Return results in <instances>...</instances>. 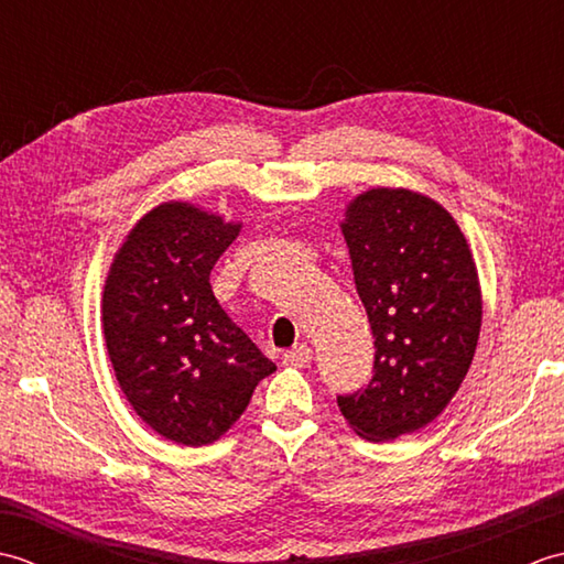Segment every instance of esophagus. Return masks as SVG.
<instances>
[{
    "label": "esophagus",
    "instance_id": "1",
    "mask_svg": "<svg viewBox=\"0 0 564 564\" xmlns=\"http://www.w3.org/2000/svg\"><path fill=\"white\" fill-rule=\"evenodd\" d=\"M310 361H313V351H310V346H307V344L293 346L291 351H285V354H283V364H285V366L303 368V366H307Z\"/></svg>",
    "mask_w": 564,
    "mask_h": 564
}]
</instances>
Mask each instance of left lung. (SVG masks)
Wrapping results in <instances>:
<instances>
[{
  "instance_id": "8db88e82",
  "label": "left lung",
  "mask_w": 564,
  "mask_h": 564,
  "mask_svg": "<svg viewBox=\"0 0 564 564\" xmlns=\"http://www.w3.org/2000/svg\"><path fill=\"white\" fill-rule=\"evenodd\" d=\"M341 232L376 361L368 386L337 404L361 436L392 441L434 422L458 392L480 337V281L451 213L414 191H366Z\"/></svg>"
}]
</instances>
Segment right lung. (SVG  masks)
<instances>
[{
    "label": "right lung",
    "mask_w": 564,
    "mask_h": 564,
    "mask_svg": "<svg viewBox=\"0 0 564 564\" xmlns=\"http://www.w3.org/2000/svg\"><path fill=\"white\" fill-rule=\"evenodd\" d=\"M237 235L220 215L164 203L130 230L106 279L104 334L118 386L142 422L184 446L220 438L275 370L210 289Z\"/></svg>",
    "instance_id": "1"
}]
</instances>
